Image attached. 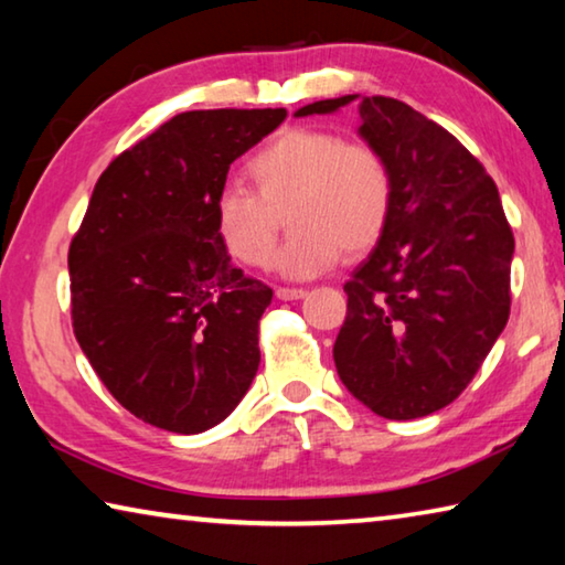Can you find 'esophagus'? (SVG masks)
<instances>
[{
  "mask_svg": "<svg viewBox=\"0 0 565 565\" xmlns=\"http://www.w3.org/2000/svg\"><path fill=\"white\" fill-rule=\"evenodd\" d=\"M306 291L303 289H294V286H279L276 289V299L281 301H294V299H303Z\"/></svg>",
  "mask_w": 565,
  "mask_h": 565,
  "instance_id": "1",
  "label": "esophagus"
}]
</instances>
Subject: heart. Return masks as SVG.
<instances>
[{"label": "heart", "instance_id": "1", "mask_svg": "<svg viewBox=\"0 0 565 565\" xmlns=\"http://www.w3.org/2000/svg\"><path fill=\"white\" fill-rule=\"evenodd\" d=\"M254 190L224 186L214 202V228L236 262L266 266L286 209L291 234L276 269L294 279L313 276L339 259L359 256L386 232L394 206L388 161L369 145H349L317 127H289L248 159Z\"/></svg>", "mask_w": 565, "mask_h": 565}]
</instances>
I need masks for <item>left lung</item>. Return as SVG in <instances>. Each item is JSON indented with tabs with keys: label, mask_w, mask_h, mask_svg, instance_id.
<instances>
[{
	"label": "left lung",
	"mask_w": 565,
	"mask_h": 565,
	"mask_svg": "<svg viewBox=\"0 0 565 565\" xmlns=\"http://www.w3.org/2000/svg\"><path fill=\"white\" fill-rule=\"evenodd\" d=\"M353 99L359 134L388 161L394 206L376 248L343 284L333 361L374 414L420 418L461 396L509 321L513 232L481 161L408 104L347 94L296 117Z\"/></svg>",
	"instance_id": "obj_1"
}]
</instances>
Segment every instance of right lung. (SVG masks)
Here are the masks:
<instances>
[{"label": "right lung", "instance_id": "obj_1", "mask_svg": "<svg viewBox=\"0 0 565 565\" xmlns=\"http://www.w3.org/2000/svg\"><path fill=\"white\" fill-rule=\"evenodd\" d=\"M286 109L177 114L104 169L70 246L72 327L119 404L171 434L232 414L259 369L274 291L232 266L214 202Z\"/></svg>", "mask_w": 565, "mask_h": 565}]
</instances>
